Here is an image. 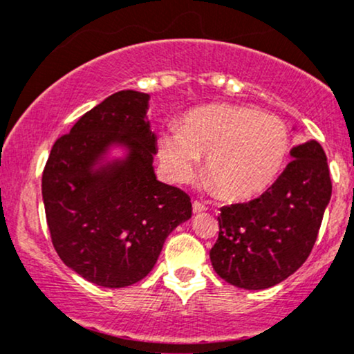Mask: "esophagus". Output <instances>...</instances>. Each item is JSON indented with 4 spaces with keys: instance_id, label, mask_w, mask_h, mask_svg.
I'll return each mask as SVG.
<instances>
[{
    "instance_id": "obj_1",
    "label": "esophagus",
    "mask_w": 354,
    "mask_h": 354,
    "mask_svg": "<svg viewBox=\"0 0 354 354\" xmlns=\"http://www.w3.org/2000/svg\"><path fill=\"white\" fill-rule=\"evenodd\" d=\"M203 211H206V206L201 205V203L198 201H193V213H203Z\"/></svg>"
}]
</instances>
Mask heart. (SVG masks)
<instances>
[{
  "instance_id": "b5f03b06",
  "label": "heart",
  "mask_w": 354,
  "mask_h": 354,
  "mask_svg": "<svg viewBox=\"0 0 354 354\" xmlns=\"http://www.w3.org/2000/svg\"><path fill=\"white\" fill-rule=\"evenodd\" d=\"M169 180H189L206 156L209 185L230 200H246L273 185L281 173L290 131L283 120L253 108L213 104L188 113L181 129H166L158 140Z\"/></svg>"
}]
</instances>
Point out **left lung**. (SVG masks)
<instances>
[{
	"label": "left lung",
	"instance_id": "1",
	"mask_svg": "<svg viewBox=\"0 0 354 354\" xmlns=\"http://www.w3.org/2000/svg\"><path fill=\"white\" fill-rule=\"evenodd\" d=\"M290 156L293 161L261 196L221 208L209 259L219 278L233 286H276L311 253L331 200L330 168L315 140L296 145Z\"/></svg>",
	"mask_w": 354,
	"mask_h": 354
}]
</instances>
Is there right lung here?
<instances>
[{
  "label": "right lung",
  "mask_w": 354,
  "mask_h": 354,
  "mask_svg": "<svg viewBox=\"0 0 354 354\" xmlns=\"http://www.w3.org/2000/svg\"><path fill=\"white\" fill-rule=\"evenodd\" d=\"M149 95L123 89L53 145L43 203L63 263L103 288L131 286L156 265L169 233L191 218L188 194L158 181Z\"/></svg>",
  "instance_id": "right-lung-1"
}]
</instances>
